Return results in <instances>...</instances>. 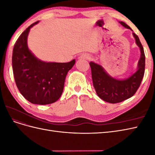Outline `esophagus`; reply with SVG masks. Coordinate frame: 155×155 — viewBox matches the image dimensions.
Returning <instances> with one entry per match:
<instances>
[{"mask_svg": "<svg viewBox=\"0 0 155 155\" xmlns=\"http://www.w3.org/2000/svg\"><path fill=\"white\" fill-rule=\"evenodd\" d=\"M79 59H90L91 57L87 54H83L80 56V57H79Z\"/></svg>", "mask_w": 155, "mask_h": 155, "instance_id": "1", "label": "esophagus"}]
</instances>
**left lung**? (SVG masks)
Returning <instances> with one entry per match:
<instances>
[{
	"label": "left lung",
	"instance_id": "8db88e82",
	"mask_svg": "<svg viewBox=\"0 0 155 155\" xmlns=\"http://www.w3.org/2000/svg\"><path fill=\"white\" fill-rule=\"evenodd\" d=\"M120 24L126 28L132 29L125 22ZM133 31V30H132ZM136 43L140 50V58L138 61L137 70L128 78L118 79L112 78L100 64L90 62L93 85L97 96L101 100L110 104H117L132 97L139 88L144 75L145 57L143 46L139 37L133 32Z\"/></svg>",
	"mask_w": 155,
	"mask_h": 155
}]
</instances>
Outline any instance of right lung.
<instances>
[{
	"label": "right lung",
	"mask_w": 155,
	"mask_h": 155,
	"mask_svg": "<svg viewBox=\"0 0 155 155\" xmlns=\"http://www.w3.org/2000/svg\"><path fill=\"white\" fill-rule=\"evenodd\" d=\"M33 23L23 31L14 45L12 68L16 85L25 99L33 104L48 105L61 96L65 78L76 61L68 63L45 62L28 48V35Z\"/></svg>",
	"instance_id": "1"
}]
</instances>
